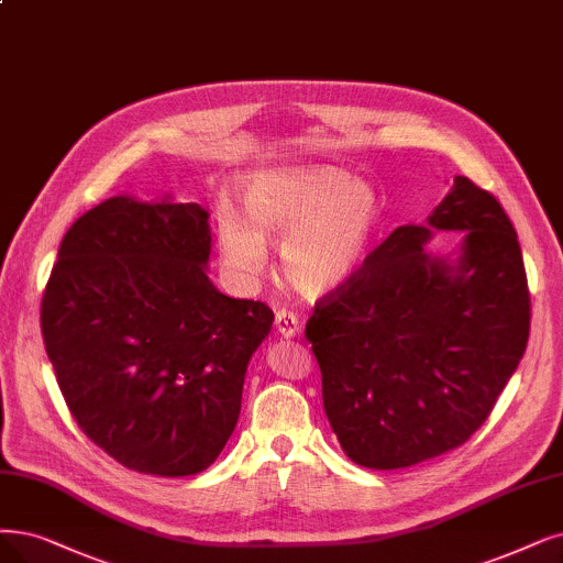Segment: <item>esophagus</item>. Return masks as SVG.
Segmentation results:
<instances>
[{"label": "esophagus", "instance_id": "obj_1", "mask_svg": "<svg viewBox=\"0 0 563 563\" xmlns=\"http://www.w3.org/2000/svg\"><path fill=\"white\" fill-rule=\"evenodd\" d=\"M275 325H277V332L282 336H296L298 330H300V321L294 311L288 309H279L277 317H275Z\"/></svg>", "mask_w": 563, "mask_h": 563}]
</instances>
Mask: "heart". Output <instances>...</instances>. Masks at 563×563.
Masks as SVG:
<instances>
[{
	"label": "heart",
	"mask_w": 563,
	"mask_h": 563,
	"mask_svg": "<svg viewBox=\"0 0 563 563\" xmlns=\"http://www.w3.org/2000/svg\"><path fill=\"white\" fill-rule=\"evenodd\" d=\"M378 217L376 191L351 183L344 170L286 168L252 179L244 217L219 210L217 240L223 258L244 277L265 269V242H284V279L305 294H328L363 265Z\"/></svg>",
	"instance_id": "obj_1"
}]
</instances>
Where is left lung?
<instances>
[{
    "label": "left lung",
    "mask_w": 563,
    "mask_h": 563,
    "mask_svg": "<svg viewBox=\"0 0 563 563\" xmlns=\"http://www.w3.org/2000/svg\"><path fill=\"white\" fill-rule=\"evenodd\" d=\"M432 230H464L455 261L430 257ZM520 242L501 203L464 175L427 217L399 227L313 305L305 336L344 453L404 468L466 443L529 342Z\"/></svg>",
    "instance_id": "8db88e82"
}]
</instances>
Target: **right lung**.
Here are the masks:
<instances>
[{
  "label": "right lung",
  "instance_id": "right-lung-1",
  "mask_svg": "<svg viewBox=\"0 0 563 563\" xmlns=\"http://www.w3.org/2000/svg\"><path fill=\"white\" fill-rule=\"evenodd\" d=\"M208 217L196 203L108 198L66 231L43 290V344L66 407L139 474L194 476L219 457L275 321L265 302L208 279Z\"/></svg>",
  "mask_w": 563,
  "mask_h": 563
}]
</instances>
